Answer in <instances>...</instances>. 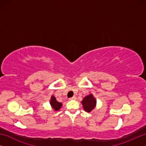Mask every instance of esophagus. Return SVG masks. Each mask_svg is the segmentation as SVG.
<instances>
[{
    "label": "esophagus",
    "mask_w": 146,
    "mask_h": 146,
    "mask_svg": "<svg viewBox=\"0 0 146 146\" xmlns=\"http://www.w3.org/2000/svg\"><path fill=\"white\" fill-rule=\"evenodd\" d=\"M76 97H71V98H69V100H75L76 99Z\"/></svg>",
    "instance_id": "obj_1"
}]
</instances>
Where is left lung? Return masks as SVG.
Here are the masks:
<instances>
[{"mask_svg":"<svg viewBox=\"0 0 146 146\" xmlns=\"http://www.w3.org/2000/svg\"><path fill=\"white\" fill-rule=\"evenodd\" d=\"M82 104L84 110L86 112H91L94 108H95L97 100L95 98L93 97L92 94H90L88 96H86L82 101Z\"/></svg>","mask_w":146,"mask_h":146,"instance_id":"left-lung-1","label":"left lung"}]
</instances>
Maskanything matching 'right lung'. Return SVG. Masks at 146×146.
<instances>
[{"label":"right lung","mask_w":146,"mask_h":146,"mask_svg":"<svg viewBox=\"0 0 146 146\" xmlns=\"http://www.w3.org/2000/svg\"><path fill=\"white\" fill-rule=\"evenodd\" d=\"M50 104L51 106V107L53 108V109L55 111H58L61 108L62 106V103L58 102V101L56 100V98L54 97V96H51L50 100Z\"/></svg>","instance_id":"add662e5"}]
</instances>
